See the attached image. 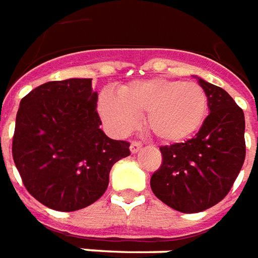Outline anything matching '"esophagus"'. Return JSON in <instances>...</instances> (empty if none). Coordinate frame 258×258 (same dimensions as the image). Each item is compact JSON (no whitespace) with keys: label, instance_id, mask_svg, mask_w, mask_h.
<instances>
[{"label":"esophagus","instance_id":"34e87169","mask_svg":"<svg viewBox=\"0 0 258 258\" xmlns=\"http://www.w3.org/2000/svg\"><path fill=\"white\" fill-rule=\"evenodd\" d=\"M140 149H142V143L140 142H132L131 143V151L132 153H138Z\"/></svg>","mask_w":258,"mask_h":258}]
</instances>
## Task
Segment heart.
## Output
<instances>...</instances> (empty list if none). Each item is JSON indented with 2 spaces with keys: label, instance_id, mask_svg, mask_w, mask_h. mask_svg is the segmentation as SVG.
<instances>
[{
  "label": "heart",
  "instance_id": "heart-1",
  "mask_svg": "<svg viewBox=\"0 0 258 258\" xmlns=\"http://www.w3.org/2000/svg\"><path fill=\"white\" fill-rule=\"evenodd\" d=\"M98 111L115 133L125 135L144 115L146 127L157 140L178 143L196 133L208 112V97L195 82L136 80L118 90V98L103 94Z\"/></svg>",
  "mask_w": 258,
  "mask_h": 258
}]
</instances>
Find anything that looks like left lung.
<instances>
[{
	"mask_svg": "<svg viewBox=\"0 0 258 258\" xmlns=\"http://www.w3.org/2000/svg\"><path fill=\"white\" fill-rule=\"evenodd\" d=\"M208 97L210 114L195 138L161 146L162 161L151 175V190L176 211L213 207L229 193L246 157L244 115L224 89L197 79Z\"/></svg>",
	"mask_w": 258,
	"mask_h": 258,
	"instance_id": "left-lung-1",
	"label": "left lung"
}]
</instances>
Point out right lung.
<instances>
[{
    "instance_id": "right-lung-1",
    "label": "right lung",
    "mask_w": 258,
    "mask_h": 258,
    "mask_svg": "<svg viewBox=\"0 0 258 258\" xmlns=\"http://www.w3.org/2000/svg\"><path fill=\"white\" fill-rule=\"evenodd\" d=\"M100 125L91 79L47 82L22 98L12 157L36 200L69 213L103 196L111 168L131 154V143L109 139Z\"/></svg>"
}]
</instances>
